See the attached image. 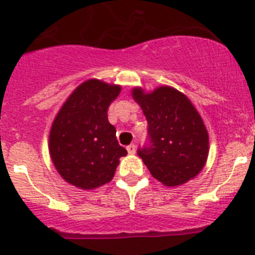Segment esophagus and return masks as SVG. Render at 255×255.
<instances>
[{
    "mask_svg": "<svg viewBox=\"0 0 255 255\" xmlns=\"http://www.w3.org/2000/svg\"><path fill=\"white\" fill-rule=\"evenodd\" d=\"M126 150H128V152H129V153H135L136 146L134 144V143H131V144H129V146L126 147Z\"/></svg>",
    "mask_w": 255,
    "mask_h": 255,
    "instance_id": "34e87169",
    "label": "esophagus"
}]
</instances>
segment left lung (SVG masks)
<instances>
[{"label":"left lung","mask_w":255,"mask_h":255,"mask_svg":"<svg viewBox=\"0 0 255 255\" xmlns=\"http://www.w3.org/2000/svg\"><path fill=\"white\" fill-rule=\"evenodd\" d=\"M131 94L148 124V143L138 155L151 174L172 188L194 178L208 155L207 130L194 105L168 86L152 92L136 87Z\"/></svg>","instance_id":"8db88e82"}]
</instances>
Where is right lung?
<instances>
[{
	"instance_id": "right-lung-1",
	"label": "right lung",
	"mask_w": 255,
	"mask_h": 255,
	"mask_svg": "<svg viewBox=\"0 0 255 255\" xmlns=\"http://www.w3.org/2000/svg\"><path fill=\"white\" fill-rule=\"evenodd\" d=\"M120 91V86L90 79L75 88L52 124V161L61 177L77 188L91 190L109 182L120 157L128 153L108 121V107Z\"/></svg>"
}]
</instances>
